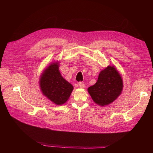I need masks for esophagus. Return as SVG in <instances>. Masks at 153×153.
Segmentation results:
<instances>
[{
	"mask_svg": "<svg viewBox=\"0 0 153 153\" xmlns=\"http://www.w3.org/2000/svg\"><path fill=\"white\" fill-rule=\"evenodd\" d=\"M78 85H79V87L81 88V89H84L85 87V85L84 84V83H82V82H79V83H78Z\"/></svg>",
	"mask_w": 153,
	"mask_h": 153,
	"instance_id": "34e87169",
	"label": "esophagus"
}]
</instances>
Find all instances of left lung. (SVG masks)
I'll list each match as a JSON object with an SVG mask.
<instances>
[{
    "mask_svg": "<svg viewBox=\"0 0 153 153\" xmlns=\"http://www.w3.org/2000/svg\"><path fill=\"white\" fill-rule=\"evenodd\" d=\"M122 76L114 66H108L99 74L96 83L87 89L94 102L101 106L108 105L121 94Z\"/></svg>",
    "mask_w": 153,
    "mask_h": 153,
    "instance_id": "8db88e82",
    "label": "left lung"
}]
</instances>
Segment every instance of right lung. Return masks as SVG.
Instances as JSON below:
<instances>
[{
  "label": "right lung",
  "instance_id": "1",
  "mask_svg": "<svg viewBox=\"0 0 153 153\" xmlns=\"http://www.w3.org/2000/svg\"><path fill=\"white\" fill-rule=\"evenodd\" d=\"M59 64L57 61L49 64L41 73L39 80L42 94L57 105L65 103L73 90V86L60 73Z\"/></svg>",
  "mask_w": 153,
  "mask_h": 153
}]
</instances>
